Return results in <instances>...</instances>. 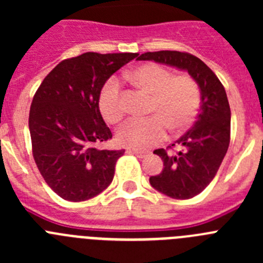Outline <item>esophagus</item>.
I'll return each instance as SVG.
<instances>
[{
	"instance_id": "obj_1",
	"label": "esophagus",
	"mask_w": 263,
	"mask_h": 263,
	"mask_svg": "<svg viewBox=\"0 0 263 263\" xmlns=\"http://www.w3.org/2000/svg\"><path fill=\"white\" fill-rule=\"evenodd\" d=\"M129 153L137 155L138 158H146V157H148V154H150V153L145 152V150H129Z\"/></svg>"
}]
</instances>
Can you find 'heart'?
Masks as SVG:
<instances>
[{"mask_svg": "<svg viewBox=\"0 0 263 263\" xmlns=\"http://www.w3.org/2000/svg\"><path fill=\"white\" fill-rule=\"evenodd\" d=\"M130 80L146 93L152 95L148 118H130L117 130V141L125 147H152L171 130H184L192 125L200 108V89L190 75H173L155 63H146L129 73ZM99 108L104 120L117 124L124 116L120 85L115 79L106 83L99 96Z\"/></svg>", "mask_w": 263, "mask_h": 263, "instance_id": "b5f03b06", "label": "heart"}]
</instances>
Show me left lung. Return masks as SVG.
<instances>
[{
	"label": "left lung",
	"mask_w": 263,
	"mask_h": 263,
	"mask_svg": "<svg viewBox=\"0 0 263 263\" xmlns=\"http://www.w3.org/2000/svg\"><path fill=\"white\" fill-rule=\"evenodd\" d=\"M138 60H154L190 73L200 89L201 105L194 126L176 141L183 150L168 155L164 148L154 154L163 160L159 175L150 176V184L173 199H191L212 182L231 141V108L227 92L215 72L203 60L188 52H145ZM173 146H175L174 143Z\"/></svg>",
	"instance_id": "8db88e82"
}]
</instances>
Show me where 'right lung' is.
<instances>
[{"instance_id": "1", "label": "right lung", "mask_w": 263, "mask_h": 263, "mask_svg": "<svg viewBox=\"0 0 263 263\" xmlns=\"http://www.w3.org/2000/svg\"><path fill=\"white\" fill-rule=\"evenodd\" d=\"M137 55L85 52L63 60L35 92L29 116L32 155L48 187L64 200L92 199L113 180L125 150L97 147L111 138L99 96L106 80Z\"/></svg>"}]
</instances>
